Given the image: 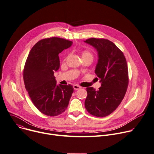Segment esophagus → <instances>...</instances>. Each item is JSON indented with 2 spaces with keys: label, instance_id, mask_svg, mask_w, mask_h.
I'll list each match as a JSON object with an SVG mask.
<instances>
[{
  "label": "esophagus",
  "instance_id": "obj_1",
  "mask_svg": "<svg viewBox=\"0 0 154 154\" xmlns=\"http://www.w3.org/2000/svg\"><path fill=\"white\" fill-rule=\"evenodd\" d=\"M80 88H81V87H80L79 86L77 85H73V89H74L75 90H78V89H79Z\"/></svg>",
  "mask_w": 154,
  "mask_h": 154
}]
</instances>
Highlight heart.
<instances>
[{
  "mask_svg": "<svg viewBox=\"0 0 154 154\" xmlns=\"http://www.w3.org/2000/svg\"><path fill=\"white\" fill-rule=\"evenodd\" d=\"M83 55H88V56L92 57V54L89 52H88V51H85L83 53H82V56Z\"/></svg>",
  "mask_w": 154,
  "mask_h": 154,
  "instance_id": "obj_1",
  "label": "heart"
}]
</instances>
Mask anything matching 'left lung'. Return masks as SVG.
Here are the masks:
<instances>
[{"mask_svg":"<svg viewBox=\"0 0 154 154\" xmlns=\"http://www.w3.org/2000/svg\"><path fill=\"white\" fill-rule=\"evenodd\" d=\"M95 49L98 60L95 73L101 87L98 91L86 88L85 105L87 111L97 117L112 113L123 99L128 85L126 58L116 45L107 39L91 38L84 41Z\"/></svg>","mask_w":154,"mask_h":154,"instance_id":"left-lung-1","label":"left lung"}]
</instances>
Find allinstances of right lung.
<instances>
[{"label":"right lung","instance_id":"obj_1","mask_svg":"<svg viewBox=\"0 0 154 154\" xmlns=\"http://www.w3.org/2000/svg\"><path fill=\"white\" fill-rule=\"evenodd\" d=\"M73 44L59 38L44 39L31 49L23 71L25 88L41 113L55 116L64 112L73 92L72 85H57L54 74L60 67L58 54Z\"/></svg>","mask_w":154,"mask_h":154}]
</instances>
